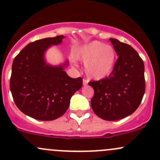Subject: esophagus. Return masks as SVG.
Here are the masks:
<instances>
[{
  "mask_svg": "<svg viewBox=\"0 0 160 160\" xmlns=\"http://www.w3.org/2000/svg\"><path fill=\"white\" fill-rule=\"evenodd\" d=\"M88 80L86 79H83V85L84 86H85V85H87V84H88Z\"/></svg>",
  "mask_w": 160,
  "mask_h": 160,
  "instance_id": "1",
  "label": "esophagus"
}]
</instances>
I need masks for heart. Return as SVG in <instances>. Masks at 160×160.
Segmentation results:
<instances>
[{
    "instance_id": "heart-1",
    "label": "heart",
    "mask_w": 160,
    "mask_h": 160,
    "mask_svg": "<svg viewBox=\"0 0 160 160\" xmlns=\"http://www.w3.org/2000/svg\"><path fill=\"white\" fill-rule=\"evenodd\" d=\"M75 58L85 62V72L91 79L101 80L111 74L116 62V52L112 46L93 41L75 52Z\"/></svg>"
}]
</instances>
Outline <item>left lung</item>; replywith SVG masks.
I'll return each mask as SVG.
<instances>
[{"label": "left lung", "instance_id": "left-lung-1", "mask_svg": "<svg viewBox=\"0 0 160 160\" xmlns=\"http://www.w3.org/2000/svg\"><path fill=\"white\" fill-rule=\"evenodd\" d=\"M118 56L107 78L90 82L94 89L91 105L94 112L107 121H116L132 114L145 93L144 63L131 46L109 38Z\"/></svg>", "mask_w": 160, "mask_h": 160}]
</instances>
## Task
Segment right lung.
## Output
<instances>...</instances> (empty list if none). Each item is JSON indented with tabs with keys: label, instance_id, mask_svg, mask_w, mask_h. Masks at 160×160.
I'll return each mask as SVG.
<instances>
[{
	"label": "right lung",
	"instance_id": "obj_1",
	"mask_svg": "<svg viewBox=\"0 0 160 160\" xmlns=\"http://www.w3.org/2000/svg\"><path fill=\"white\" fill-rule=\"evenodd\" d=\"M65 38L58 35L31 42L14 58L10 88L18 108L31 118L41 121L59 118L82 88V78H72L65 72L68 60L52 65L45 59L48 49L62 44Z\"/></svg>",
	"mask_w": 160,
	"mask_h": 160
}]
</instances>
